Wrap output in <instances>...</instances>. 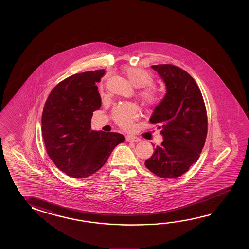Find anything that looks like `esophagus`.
Segmentation results:
<instances>
[{
    "label": "esophagus",
    "mask_w": 249,
    "mask_h": 249,
    "mask_svg": "<svg viewBox=\"0 0 249 249\" xmlns=\"http://www.w3.org/2000/svg\"><path fill=\"white\" fill-rule=\"evenodd\" d=\"M126 140L127 142H138V141H140V138L135 137V136H131V135H127L126 137Z\"/></svg>",
    "instance_id": "34e87169"
}]
</instances>
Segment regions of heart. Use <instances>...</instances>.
I'll return each mask as SVG.
<instances>
[{
	"label": "heart",
	"mask_w": 249,
	"mask_h": 249,
	"mask_svg": "<svg viewBox=\"0 0 249 249\" xmlns=\"http://www.w3.org/2000/svg\"><path fill=\"white\" fill-rule=\"evenodd\" d=\"M124 75L136 88H144L140 91V97L147 105L156 104L160 97V92L153 86V77L147 71L137 67H125L123 69ZM138 117L137 107L129 103L122 104L113 109L112 118L117 124L122 128L128 129L132 126Z\"/></svg>",
	"instance_id": "obj_1"
}]
</instances>
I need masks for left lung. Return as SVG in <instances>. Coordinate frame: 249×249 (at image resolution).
<instances>
[{"label": "left lung", "instance_id": "left-lung-1", "mask_svg": "<svg viewBox=\"0 0 249 249\" xmlns=\"http://www.w3.org/2000/svg\"><path fill=\"white\" fill-rule=\"evenodd\" d=\"M152 68L165 82L167 91L150 119L160 126L163 142L144 165L160 178H178L198 160L204 147L206 107L197 83L184 70L173 65Z\"/></svg>", "mask_w": 249, "mask_h": 249}]
</instances>
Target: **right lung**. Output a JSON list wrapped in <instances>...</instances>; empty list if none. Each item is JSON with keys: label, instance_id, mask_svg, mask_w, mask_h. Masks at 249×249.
<instances>
[{"label": "right lung", "instance_id": "obj_1", "mask_svg": "<svg viewBox=\"0 0 249 249\" xmlns=\"http://www.w3.org/2000/svg\"><path fill=\"white\" fill-rule=\"evenodd\" d=\"M106 71L73 74L59 82L43 107L41 132L49 156L57 168L73 178H85L107 162L125 137L91 130L93 112L101 107L96 83Z\"/></svg>", "mask_w": 249, "mask_h": 249}]
</instances>
